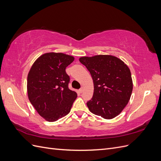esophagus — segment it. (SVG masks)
I'll list each match as a JSON object with an SVG mask.
<instances>
[{"label":"esophagus","mask_w":161,"mask_h":161,"mask_svg":"<svg viewBox=\"0 0 161 161\" xmlns=\"http://www.w3.org/2000/svg\"><path fill=\"white\" fill-rule=\"evenodd\" d=\"M82 91H83V88L81 87V88L79 89V92H80V93H81V92H82Z\"/></svg>","instance_id":"34e87169"}]
</instances>
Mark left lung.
Segmentation results:
<instances>
[{"mask_svg":"<svg viewBox=\"0 0 161 161\" xmlns=\"http://www.w3.org/2000/svg\"><path fill=\"white\" fill-rule=\"evenodd\" d=\"M79 61L90 72L94 92L86 103L91 113L104 119H113L128 104L133 89L128 66L111 55L83 56Z\"/></svg>","mask_w":161,"mask_h":161,"instance_id":"obj_1","label":"left lung"}]
</instances>
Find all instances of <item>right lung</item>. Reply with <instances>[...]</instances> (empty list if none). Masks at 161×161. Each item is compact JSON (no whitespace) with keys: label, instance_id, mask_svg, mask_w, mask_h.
<instances>
[{"label":"right lung","instance_id":"1","mask_svg":"<svg viewBox=\"0 0 161 161\" xmlns=\"http://www.w3.org/2000/svg\"><path fill=\"white\" fill-rule=\"evenodd\" d=\"M74 60L63 53H46L35 61L28 73L29 100L50 122L69 114L77 97L76 92L69 88L70 77L66 72Z\"/></svg>","mask_w":161,"mask_h":161}]
</instances>
